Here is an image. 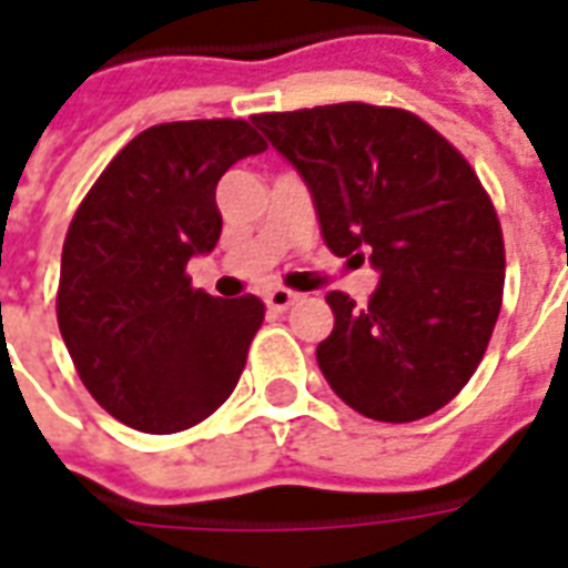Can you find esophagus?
<instances>
[{
    "label": "esophagus",
    "mask_w": 568,
    "mask_h": 568,
    "mask_svg": "<svg viewBox=\"0 0 568 568\" xmlns=\"http://www.w3.org/2000/svg\"><path fill=\"white\" fill-rule=\"evenodd\" d=\"M297 292H288V288H271L267 295H264V304H267V310H273V313H285V310L292 307L297 301Z\"/></svg>",
    "instance_id": "obj_1"
}]
</instances>
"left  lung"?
Masks as SVG:
<instances>
[{
	"mask_svg": "<svg viewBox=\"0 0 568 568\" xmlns=\"http://www.w3.org/2000/svg\"><path fill=\"white\" fill-rule=\"evenodd\" d=\"M252 124L295 166L337 258L381 273L365 307L328 292L325 381L362 417L414 423L459 395L499 320L505 243L459 151L405 109L337 103Z\"/></svg>",
	"mask_w": 568,
	"mask_h": 568,
	"instance_id": "1",
	"label": "left lung"
}]
</instances>
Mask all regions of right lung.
Wrapping results in <instances>:
<instances>
[{"instance_id":"1","label":"right lung","mask_w":568,"mask_h":568,"mask_svg":"<svg viewBox=\"0 0 568 568\" xmlns=\"http://www.w3.org/2000/svg\"><path fill=\"white\" fill-rule=\"evenodd\" d=\"M264 149L240 118L158 124L81 200L63 243L57 325L88 393L124 426L185 432L234 393L264 304L206 295L185 264L222 236L219 179Z\"/></svg>"}]
</instances>
